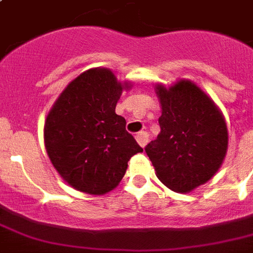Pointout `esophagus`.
<instances>
[{
	"mask_svg": "<svg viewBox=\"0 0 253 253\" xmlns=\"http://www.w3.org/2000/svg\"><path fill=\"white\" fill-rule=\"evenodd\" d=\"M135 139H136V142L139 143V146L144 148V147L147 146V143H148V134L144 132V131H140V132L136 134Z\"/></svg>",
	"mask_w": 253,
	"mask_h": 253,
	"instance_id": "1",
	"label": "esophagus"
}]
</instances>
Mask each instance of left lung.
Wrapping results in <instances>:
<instances>
[{"label":"left lung","instance_id":"obj_1","mask_svg":"<svg viewBox=\"0 0 253 253\" xmlns=\"http://www.w3.org/2000/svg\"><path fill=\"white\" fill-rule=\"evenodd\" d=\"M162 117L160 134L146 147L156 176L176 193H190L208 182L223 163L228 147L224 117L200 86L178 80L155 85Z\"/></svg>","mask_w":253,"mask_h":253}]
</instances>
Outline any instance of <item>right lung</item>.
<instances>
[{
	"mask_svg": "<svg viewBox=\"0 0 253 253\" xmlns=\"http://www.w3.org/2000/svg\"><path fill=\"white\" fill-rule=\"evenodd\" d=\"M130 83L110 69L91 68L67 85L44 122V146L61 178L79 192L102 196L118 186L127 163L143 152L115 113Z\"/></svg>",
	"mask_w": 253,
	"mask_h": 253,
	"instance_id": "1",
	"label": "right lung"
}]
</instances>
